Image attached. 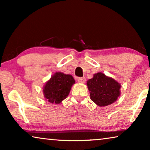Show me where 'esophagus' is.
<instances>
[{
    "mask_svg": "<svg viewBox=\"0 0 150 150\" xmlns=\"http://www.w3.org/2000/svg\"><path fill=\"white\" fill-rule=\"evenodd\" d=\"M77 80L79 83H85V81H86V79L84 77H78Z\"/></svg>",
    "mask_w": 150,
    "mask_h": 150,
    "instance_id": "esophagus-1",
    "label": "esophagus"
}]
</instances>
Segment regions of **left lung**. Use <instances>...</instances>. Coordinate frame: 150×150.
<instances>
[{
	"label": "left lung",
	"mask_w": 150,
	"mask_h": 150,
	"mask_svg": "<svg viewBox=\"0 0 150 150\" xmlns=\"http://www.w3.org/2000/svg\"><path fill=\"white\" fill-rule=\"evenodd\" d=\"M91 99L99 106H106L117 100L120 95V85L117 81L102 73H97L88 80Z\"/></svg>",
	"instance_id": "8db88e82"
}]
</instances>
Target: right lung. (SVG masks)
I'll return each instance as SVG.
<instances>
[{
	"label": "right lung",
	"mask_w": 150,
	"mask_h": 150,
	"mask_svg": "<svg viewBox=\"0 0 150 150\" xmlns=\"http://www.w3.org/2000/svg\"><path fill=\"white\" fill-rule=\"evenodd\" d=\"M75 81L72 75L57 72L45 83L44 95L48 102L59 104L67 98Z\"/></svg>",
	"instance_id": "1"
}]
</instances>
